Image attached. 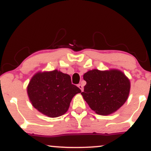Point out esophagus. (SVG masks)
Listing matches in <instances>:
<instances>
[{"label":"esophagus","instance_id":"1","mask_svg":"<svg viewBox=\"0 0 151 151\" xmlns=\"http://www.w3.org/2000/svg\"><path fill=\"white\" fill-rule=\"evenodd\" d=\"M78 87L81 90V91H83V85L78 84Z\"/></svg>","mask_w":151,"mask_h":151}]
</instances>
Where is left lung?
I'll return each mask as SVG.
<instances>
[{"label":"left lung","mask_w":151,"mask_h":151,"mask_svg":"<svg viewBox=\"0 0 151 151\" xmlns=\"http://www.w3.org/2000/svg\"><path fill=\"white\" fill-rule=\"evenodd\" d=\"M86 81L83 98L97 114L115 113L126 103L130 89V80L117 69L88 70L83 75Z\"/></svg>","instance_id":"obj_1"}]
</instances>
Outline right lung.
Listing matches in <instances>:
<instances>
[{
  "instance_id": "1",
  "label": "right lung",
  "mask_w": 151,
  "mask_h": 151,
  "mask_svg": "<svg viewBox=\"0 0 151 151\" xmlns=\"http://www.w3.org/2000/svg\"><path fill=\"white\" fill-rule=\"evenodd\" d=\"M81 92L79 88L71 83L70 76L58 70L36 73L27 87L33 107L50 118L65 114L72 98Z\"/></svg>"
}]
</instances>
